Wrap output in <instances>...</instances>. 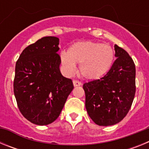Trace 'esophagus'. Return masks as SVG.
Listing matches in <instances>:
<instances>
[{
	"label": "esophagus",
	"instance_id": "34e87169",
	"mask_svg": "<svg viewBox=\"0 0 149 149\" xmlns=\"http://www.w3.org/2000/svg\"><path fill=\"white\" fill-rule=\"evenodd\" d=\"M73 84L74 86H78L81 85V82H80L79 81H77V80H74L73 81Z\"/></svg>",
	"mask_w": 149,
	"mask_h": 149
}]
</instances>
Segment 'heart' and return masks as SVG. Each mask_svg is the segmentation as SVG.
Returning a JSON list of instances; mask_svg holds the SVG:
<instances>
[{
	"label": "heart",
	"instance_id": "b5f03b06",
	"mask_svg": "<svg viewBox=\"0 0 149 149\" xmlns=\"http://www.w3.org/2000/svg\"><path fill=\"white\" fill-rule=\"evenodd\" d=\"M114 57L113 49L109 45L85 41L71 45L67 54H61V62L68 73L74 71V63H79L81 74L87 79L95 80L109 72Z\"/></svg>",
	"mask_w": 149,
	"mask_h": 149
}]
</instances>
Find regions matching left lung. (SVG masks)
<instances>
[{
  "label": "left lung",
  "instance_id": "8db88e82",
  "mask_svg": "<svg viewBox=\"0 0 149 149\" xmlns=\"http://www.w3.org/2000/svg\"><path fill=\"white\" fill-rule=\"evenodd\" d=\"M117 58L104 77L85 83L86 108L100 126L119 123L131 109L136 93V68L125 50L115 45Z\"/></svg>",
  "mask_w": 149,
  "mask_h": 149
}]
</instances>
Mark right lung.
<instances>
[{"mask_svg": "<svg viewBox=\"0 0 149 149\" xmlns=\"http://www.w3.org/2000/svg\"><path fill=\"white\" fill-rule=\"evenodd\" d=\"M59 39L45 36L24 49L15 64L13 90L24 118L38 125L54 122L60 116L72 81L63 77L57 51Z\"/></svg>", "mask_w": 149, "mask_h": 149, "instance_id": "add662e5", "label": "right lung"}]
</instances>
